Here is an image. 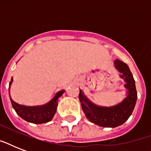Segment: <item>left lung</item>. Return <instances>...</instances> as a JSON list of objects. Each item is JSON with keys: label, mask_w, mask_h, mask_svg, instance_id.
I'll return each instance as SVG.
<instances>
[{"label": "left lung", "mask_w": 151, "mask_h": 151, "mask_svg": "<svg viewBox=\"0 0 151 151\" xmlns=\"http://www.w3.org/2000/svg\"><path fill=\"white\" fill-rule=\"evenodd\" d=\"M114 64L120 73V78L125 82L124 87L127 89L126 96L122 102L110 106H103L92 103L81 89L79 93V99L86 117L92 123L105 128H115L124 124L131 116L137 100L135 80L129 66L117 59Z\"/></svg>", "instance_id": "left-lung-1"}]
</instances>
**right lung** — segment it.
Returning <instances> with one entry per match:
<instances>
[{
  "label": "right lung",
  "instance_id": "right-lung-1",
  "mask_svg": "<svg viewBox=\"0 0 151 151\" xmlns=\"http://www.w3.org/2000/svg\"><path fill=\"white\" fill-rule=\"evenodd\" d=\"M12 81L13 78H12L9 83V96H10L12 105L15 112L17 113V114L25 121L34 124H43L52 121L56 113L59 98L63 96L65 90L63 89L57 92L50 101H48V103H45L43 105L29 106L21 105L15 103L11 98L10 88Z\"/></svg>",
  "mask_w": 151,
  "mask_h": 151
}]
</instances>
